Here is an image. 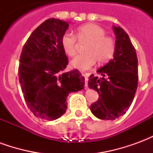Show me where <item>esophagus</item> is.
<instances>
[{"instance_id": "1", "label": "esophagus", "mask_w": 153, "mask_h": 153, "mask_svg": "<svg viewBox=\"0 0 153 153\" xmlns=\"http://www.w3.org/2000/svg\"><path fill=\"white\" fill-rule=\"evenodd\" d=\"M82 76L84 78V83H85V87L88 88V74L82 73Z\"/></svg>"}]
</instances>
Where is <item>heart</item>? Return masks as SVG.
<instances>
[{
    "instance_id": "1",
    "label": "heart",
    "mask_w": 153,
    "mask_h": 153,
    "mask_svg": "<svg viewBox=\"0 0 153 153\" xmlns=\"http://www.w3.org/2000/svg\"><path fill=\"white\" fill-rule=\"evenodd\" d=\"M77 38L80 40L89 41L85 47L86 53L81 54L71 60L70 65L80 70H88L98 63L103 64L111 60L115 51V42L112 38L106 36V31L99 25L87 24L77 30ZM77 38L71 33H66L61 38L64 51L69 56L76 54Z\"/></svg>"
}]
</instances>
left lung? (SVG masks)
I'll use <instances>...</instances> for the list:
<instances>
[{
    "mask_svg": "<svg viewBox=\"0 0 153 153\" xmlns=\"http://www.w3.org/2000/svg\"><path fill=\"white\" fill-rule=\"evenodd\" d=\"M115 51L113 59L97 70L100 77L91 74L88 88L96 90L98 100L90 110L101 120H115L125 115L133 102L138 87V58L128 35L113 26Z\"/></svg>",
    "mask_w": 153,
    "mask_h": 153,
    "instance_id": "1",
    "label": "left lung"
}]
</instances>
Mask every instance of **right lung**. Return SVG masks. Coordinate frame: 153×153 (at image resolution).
<instances>
[{
    "mask_svg": "<svg viewBox=\"0 0 153 153\" xmlns=\"http://www.w3.org/2000/svg\"><path fill=\"white\" fill-rule=\"evenodd\" d=\"M68 28V22L48 19L32 33L20 56L19 79L26 104L35 116L46 120L65 114L68 95L85 84L78 70L61 74L69 63L61 46Z\"/></svg>",
    "mask_w": 153,
    "mask_h": 153,
    "instance_id": "obj_1",
    "label": "right lung"
}]
</instances>
